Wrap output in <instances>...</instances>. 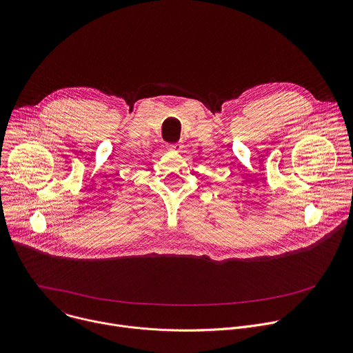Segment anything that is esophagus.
<instances>
[{
  "label": "esophagus",
  "instance_id": "obj_1",
  "mask_svg": "<svg viewBox=\"0 0 353 353\" xmlns=\"http://www.w3.org/2000/svg\"><path fill=\"white\" fill-rule=\"evenodd\" d=\"M183 144L181 143H174V144H170V145H168V148L170 150V151H174V152H180L181 150H183Z\"/></svg>",
  "mask_w": 353,
  "mask_h": 353
}]
</instances>
